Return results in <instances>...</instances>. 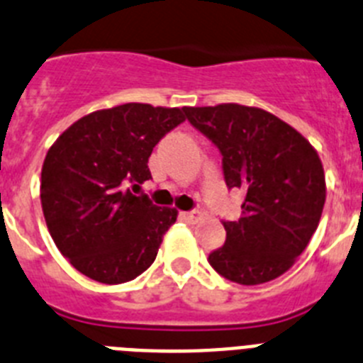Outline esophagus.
<instances>
[{
	"mask_svg": "<svg viewBox=\"0 0 363 363\" xmlns=\"http://www.w3.org/2000/svg\"><path fill=\"white\" fill-rule=\"evenodd\" d=\"M182 216H184V220L191 221V223H196V221L203 220V213H201V211H198V209L189 211V213H184Z\"/></svg>",
	"mask_w": 363,
	"mask_h": 363,
	"instance_id": "1",
	"label": "esophagus"
}]
</instances>
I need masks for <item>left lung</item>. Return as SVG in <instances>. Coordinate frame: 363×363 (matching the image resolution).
<instances>
[{
    "instance_id": "left-lung-1",
    "label": "left lung",
    "mask_w": 363,
    "mask_h": 363,
    "mask_svg": "<svg viewBox=\"0 0 363 363\" xmlns=\"http://www.w3.org/2000/svg\"><path fill=\"white\" fill-rule=\"evenodd\" d=\"M185 118L220 149L229 189L245 200L227 240L209 255L214 271L240 285L281 277L309 243L325 203L318 152L289 123L258 107H184Z\"/></svg>"
}]
</instances>
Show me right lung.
Segmentation results:
<instances>
[{"mask_svg": "<svg viewBox=\"0 0 363 363\" xmlns=\"http://www.w3.org/2000/svg\"><path fill=\"white\" fill-rule=\"evenodd\" d=\"M184 112L149 104L101 108L52 143L41 169V209L56 247L82 274L123 284L156 259L178 211L125 187L152 178L150 152L185 121Z\"/></svg>", "mask_w": 363, "mask_h": 363, "instance_id": "add662e5", "label": "right lung"}]
</instances>
